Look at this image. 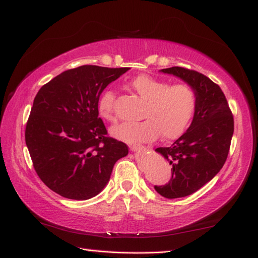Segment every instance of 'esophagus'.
<instances>
[{"label":"esophagus","mask_w":258,"mask_h":258,"mask_svg":"<svg viewBox=\"0 0 258 258\" xmlns=\"http://www.w3.org/2000/svg\"><path fill=\"white\" fill-rule=\"evenodd\" d=\"M131 150H132L133 152H138V151H143L145 150L144 145H140V144H134V145H131Z\"/></svg>","instance_id":"1"}]
</instances>
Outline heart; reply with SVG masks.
<instances>
[{
  "label": "heart",
  "instance_id": "heart-1",
  "mask_svg": "<svg viewBox=\"0 0 258 258\" xmlns=\"http://www.w3.org/2000/svg\"><path fill=\"white\" fill-rule=\"evenodd\" d=\"M128 86L145 100L143 120L111 127L110 134L115 139L133 144L152 141L160 134L163 140H176L186 132L198 106L193 88L186 83L169 86L145 74L132 79ZM114 100L113 91L104 92L98 100V113L105 120H115Z\"/></svg>",
  "mask_w": 258,
  "mask_h": 258
}]
</instances>
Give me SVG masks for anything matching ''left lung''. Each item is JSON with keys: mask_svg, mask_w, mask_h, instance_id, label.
<instances>
[{"mask_svg": "<svg viewBox=\"0 0 258 258\" xmlns=\"http://www.w3.org/2000/svg\"><path fill=\"white\" fill-rule=\"evenodd\" d=\"M161 72L180 78L194 89L198 106L188 130L168 148H158L171 165L168 184L154 186L166 199L185 198L203 187L221 170L233 134V116L217 83L194 70L172 67Z\"/></svg>", "mask_w": 258, "mask_h": 258, "instance_id": "obj_1", "label": "left lung"}]
</instances>
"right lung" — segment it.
Here are the masks:
<instances>
[{
	"label": "right lung",
	"mask_w": 258,
	"mask_h": 258,
	"mask_svg": "<svg viewBox=\"0 0 258 258\" xmlns=\"http://www.w3.org/2000/svg\"><path fill=\"white\" fill-rule=\"evenodd\" d=\"M130 68L82 65L44 84L26 126V144L44 184L70 200L84 201L105 188L125 143L109 138L98 100L109 83Z\"/></svg>",
	"instance_id": "right-lung-1"
}]
</instances>
